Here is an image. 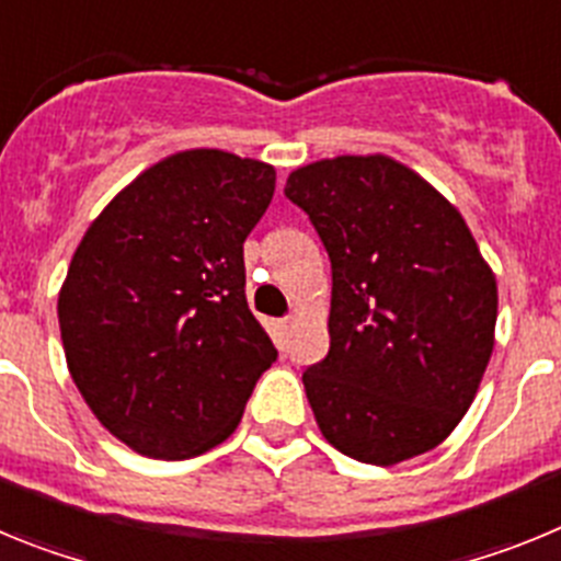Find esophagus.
<instances>
[{
  "mask_svg": "<svg viewBox=\"0 0 561 561\" xmlns=\"http://www.w3.org/2000/svg\"><path fill=\"white\" fill-rule=\"evenodd\" d=\"M295 325V317H284V320H277V345L286 348V342H289V329Z\"/></svg>",
  "mask_w": 561,
  "mask_h": 561,
  "instance_id": "1",
  "label": "esophagus"
}]
</instances>
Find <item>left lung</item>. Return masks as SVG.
<instances>
[{
    "label": "left lung",
    "mask_w": 561,
    "mask_h": 561,
    "mask_svg": "<svg viewBox=\"0 0 561 561\" xmlns=\"http://www.w3.org/2000/svg\"><path fill=\"white\" fill-rule=\"evenodd\" d=\"M286 199L331 261V348L304 374L317 427L362 463L430 453L472 404L497 284L460 213L390 157L297 168Z\"/></svg>",
    "instance_id": "obj_1"
}]
</instances>
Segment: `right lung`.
Instances as JSON below:
<instances>
[{
    "label": "right lung",
    "instance_id": "add662e5",
    "mask_svg": "<svg viewBox=\"0 0 561 561\" xmlns=\"http://www.w3.org/2000/svg\"><path fill=\"white\" fill-rule=\"evenodd\" d=\"M275 168L216 148L173 153L108 202L58 295L69 374L134 453L221 444L277 351L247 306L244 241Z\"/></svg>",
    "mask_w": 561,
    "mask_h": 561
}]
</instances>
